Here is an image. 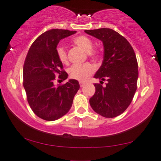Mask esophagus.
Returning a JSON list of instances; mask_svg holds the SVG:
<instances>
[{
	"mask_svg": "<svg viewBox=\"0 0 161 161\" xmlns=\"http://www.w3.org/2000/svg\"><path fill=\"white\" fill-rule=\"evenodd\" d=\"M79 83H80V87L84 86L86 85V83H84V82H81V81H80V82Z\"/></svg>",
	"mask_w": 161,
	"mask_h": 161,
	"instance_id": "34e87169",
	"label": "esophagus"
}]
</instances>
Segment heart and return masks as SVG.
<instances>
[{"label": "heart", "instance_id": "1", "mask_svg": "<svg viewBox=\"0 0 161 161\" xmlns=\"http://www.w3.org/2000/svg\"><path fill=\"white\" fill-rule=\"evenodd\" d=\"M73 42L76 45L83 48L92 58H97L98 53L93 50V42L89 37L86 36H76L73 39ZM56 53L58 60L61 63L67 64L68 62L67 53L64 47L62 46L57 47ZM94 71H95V67L92 64L85 63L83 64H75L72 66L69 69V75L72 79L82 82L87 80L89 76L93 74Z\"/></svg>", "mask_w": 161, "mask_h": 161}]
</instances>
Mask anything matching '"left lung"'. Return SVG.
Instances as JSON below:
<instances>
[{
    "label": "left lung",
    "instance_id": "obj_1",
    "mask_svg": "<svg viewBox=\"0 0 161 161\" xmlns=\"http://www.w3.org/2000/svg\"><path fill=\"white\" fill-rule=\"evenodd\" d=\"M86 34L103 42V64L94 77L105 80L95 83V94L89 100L92 109L106 118L122 114L133 100L137 89L138 62L129 42L111 28L86 30Z\"/></svg>",
    "mask_w": 161,
    "mask_h": 161
}]
</instances>
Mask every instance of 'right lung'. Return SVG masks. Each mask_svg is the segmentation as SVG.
Instances as JSON below:
<instances>
[{
	"label": "right lung",
	"instance_id": "obj_1",
	"mask_svg": "<svg viewBox=\"0 0 161 161\" xmlns=\"http://www.w3.org/2000/svg\"><path fill=\"white\" fill-rule=\"evenodd\" d=\"M63 29H51L42 34L31 46L23 66V86L31 108L39 118L54 121L65 115L72 107L80 89L78 80L70 79L54 85L56 75L64 80L68 74L56 53L61 39L75 34Z\"/></svg>",
	"mask_w": 161,
	"mask_h": 161
}]
</instances>
